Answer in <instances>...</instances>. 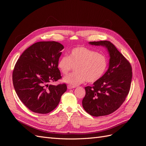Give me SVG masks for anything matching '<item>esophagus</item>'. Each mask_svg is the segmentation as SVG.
I'll return each mask as SVG.
<instances>
[{
  "label": "esophagus",
  "mask_w": 146,
  "mask_h": 146,
  "mask_svg": "<svg viewBox=\"0 0 146 146\" xmlns=\"http://www.w3.org/2000/svg\"><path fill=\"white\" fill-rule=\"evenodd\" d=\"M76 88V87H75V86H71V85H68V86H67L68 89H73V88Z\"/></svg>",
  "instance_id": "esophagus-1"
}]
</instances>
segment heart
I'll return each mask as SVG.
<instances>
[{
	"label": "heart",
	"instance_id": "heart-1",
	"mask_svg": "<svg viewBox=\"0 0 146 146\" xmlns=\"http://www.w3.org/2000/svg\"><path fill=\"white\" fill-rule=\"evenodd\" d=\"M106 57L97 51L85 47L73 48L69 56L61 57L57 67L64 74H67L74 66L76 72L63 78L64 82L75 86L87 80L94 83L100 79L108 67Z\"/></svg>",
	"mask_w": 146,
	"mask_h": 146
}]
</instances>
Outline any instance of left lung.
Returning <instances> with one entry per match:
<instances>
[{
	"instance_id": "1",
	"label": "left lung",
	"mask_w": 146,
	"mask_h": 146,
	"mask_svg": "<svg viewBox=\"0 0 146 146\" xmlns=\"http://www.w3.org/2000/svg\"><path fill=\"white\" fill-rule=\"evenodd\" d=\"M102 46L108 51L109 67L102 77L85 88L86 95L82 100L83 108L94 117L105 116L118 110L128 94L132 79V68L115 46L108 41L89 42Z\"/></svg>"
}]
</instances>
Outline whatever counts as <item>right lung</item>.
I'll use <instances>...</instances> for the list:
<instances>
[{"instance_id":"add662e5","label":"right lung","mask_w":146,"mask_h":146,"mask_svg":"<svg viewBox=\"0 0 146 146\" xmlns=\"http://www.w3.org/2000/svg\"><path fill=\"white\" fill-rule=\"evenodd\" d=\"M63 48L58 42H37L23 52L15 66L12 80L15 92L22 102L34 112L52 111L67 90L64 83L50 84L61 78L57 63Z\"/></svg>"}]
</instances>
